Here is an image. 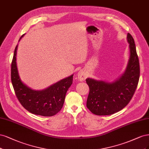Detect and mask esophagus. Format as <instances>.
I'll return each mask as SVG.
<instances>
[{
  "mask_svg": "<svg viewBox=\"0 0 149 149\" xmlns=\"http://www.w3.org/2000/svg\"><path fill=\"white\" fill-rule=\"evenodd\" d=\"M77 75H78L79 80L80 81L84 80L85 79V77H86V74L84 72V71H83V70H80V72H79Z\"/></svg>",
  "mask_w": 149,
  "mask_h": 149,
  "instance_id": "34e87169",
  "label": "esophagus"
}]
</instances>
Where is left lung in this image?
<instances>
[{
	"label": "left lung",
	"instance_id": "obj_1",
	"mask_svg": "<svg viewBox=\"0 0 149 149\" xmlns=\"http://www.w3.org/2000/svg\"><path fill=\"white\" fill-rule=\"evenodd\" d=\"M127 40L130 56L125 72L118 79L113 82L86 79L90 88L87 107L96 115H110L119 111L127 106L135 93L140 76V66L135 42L129 33Z\"/></svg>",
	"mask_w": 149,
	"mask_h": 149
}]
</instances>
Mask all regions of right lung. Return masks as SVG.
<instances>
[{
  "mask_svg": "<svg viewBox=\"0 0 149 149\" xmlns=\"http://www.w3.org/2000/svg\"><path fill=\"white\" fill-rule=\"evenodd\" d=\"M17 47L18 45L14 51L11 64V80L18 101L24 108L33 114L42 116H54L63 107L67 91L72 84L74 75L42 90H33L24 84L19 76L16 62Z\"/></svg>",
  "mask_w": 149,
  "mask_h": 149,
  "instance_id": "obj_1",
  "label": "right lung"
}]
</instances>
